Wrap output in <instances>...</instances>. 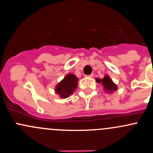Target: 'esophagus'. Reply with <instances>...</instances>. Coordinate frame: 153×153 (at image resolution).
Here are the masks:
<instances>
[{
    "mask_svg": "<svg viewBox=\"0 0 153 153\" xmlns=\"http://www.w3.org/2000/svg\"><path fill=\"white\" fill-rule=\"evenodd\" d=\"M93 76H94L93 74H90V75H86V78H93Z\"/></svg>",
    "mask_w": 153,
    "mask_h": 153,
    "instance_id": "esophagus-1",
    "label": "esophagus"
}]
</instances>
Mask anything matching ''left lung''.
<instances>
[{"label":"left lung","mask_w":153,"mask_h":153,"mask_svg":"<svg viewBox=\"0 0 153 153\" xmlns=\"http://www.w3.org/2000/svg\"><path fill=\"white\" fill-rule=\"evenodd\" d=\"M96 81L97 82L101 83L104 86V89L106 91V92L112 93L114 91L117 90V89H118L116 84L112 81V80L108 75H105L103 79L98 78V79H96Z\"/></svg>","instance_id":"left-lung-1"}]
</instances>
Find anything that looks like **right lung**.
I'll list each match as a JSON object with an SVG mask.
<instances>
[{"instance_id": "1", "label": "right lung", "mask_w": 153, "mask_h": 153, "mask_svg": "<svg viewBox=\"0 0 153 153\" xmlns=\"http://www.w3.org/2000/svg\"><path fill=\"white\" fill-rule=\"evenodd\" d=\"M78 78L73 74H68L58 84L55 91L62 98H68L73 93L78 86Z\"/></svg>"}]
</instances>
